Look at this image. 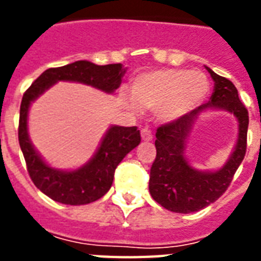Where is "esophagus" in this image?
Returning a JSON list of instances; mask_svg holds the SVG:
<instances>
[{"instance_id": "34e87169", "label": "esophagus", "mask_w": 261, "mask_h": 261, "mask_svg": "<svg viewBox=\"0 0 261 261\" xmlns=\"http://www.w3.org/2000/svg\"><path fill=\"white\" fill-rule=\"evenodd\" d=\"M141 137H142L143 141H147V142L153 139V134H151V131L149 128H142L141 130Z\"/></svg>"}]
</instances>
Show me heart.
<instances>
[{
  "label": "heart",
  "instance_id": "heart-1",
  "mask_svg": "<svg viewBox=\"0 0 261 261\" xmlns=\"http://www.w3.org/2000/svg\"><path fill=\"white\" fill-rule=\"evenodd\" d=\"M208 89V80L200 71L163 69L137 75L131 97L139 108L157 111L160 120L172 122L196 108Z\"/></svg>",
  "mask_w": 261,
  "mask_h": 261
}]
</instances>
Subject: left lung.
Listing matches in <instances>:
<instances>
[{
	"label": "left lung",
	"mask_w": 261,
	"mask_h": 261,
	"mask_svg": "<svg viewBox=\"0 0 261 261\" xmlns=\"http://www.w3.org/2000/svg\"><path fill=\"white\" fill-rule=\"evenodd\" d=\"M207 70L215 83L210 101L181 118L161 124L155 133L157 154L150 169L149 191L155 202L173 213H194L215 202L230 186L247 151L248 110L240 101L239 92L231 81L208 67ZM208 108H222L236 115L240 123L239 141L222 170L199 172L186 163L184 147L194 120Z\"/></svg>",
	"instance_id": "8db88e82"
}]
</instances>
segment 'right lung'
Instances as JSON below:
<instances>
[{"label": "right lung", "mask_w": 261, "mask_h": 261, "mask_svg": "<svg viewBox=\"0 0 261 261\" xmlns=\"http://www.w3.org/2000/svg\"><path fill=\"white\" fill-rule=\"evenodd\" d=\"M123 74L124 69L120 63L98 66L88 61H77L66 66L51 67L43 71L22 96L18 119V143L25 160L27 171L35 186L55 202L79 206L104 196L112 186L115 169L128 151L138 146L141 134L137 126L111 127L97 153L87 165L73 172L57 171L43 163L31 145L27 134L30 104L57 81H75L112 93L122 83Z\"/></svg>", "instance_id": "right-lung-1"}]
</instances>
